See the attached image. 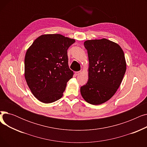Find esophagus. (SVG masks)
Returning a JSON list of instances; mask_svg holds the SVG:
<instances>
[{
  "label": "esophagus",
  "mask_w": 147,
  "mask_h": 147,
  "mask_svg": "<svg viewBox=\"0 0 147 147\" xmlns=\"http://www.w3.org/2000/svg\"><path fill=\"white\" fill-rule=\"evenodd\" d=\"M80 73H81V71H76L75 74L76 76H79L80 74Z\"/></svg>",
  "instance_id": "esophagus-1"
}]
</instances>
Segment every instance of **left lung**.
<instances>
[{"instance_id":"1","label":"left lung","mask_w":147,"mask_h":147,"mask_svg":"<svg viewBox=\"0 0 147 147\" xmlns=\"http://www.w3.org/2000/svg\"><path fill=\"white\" fill-rule=\"evenodd\" d=\"M89 58V79L80 88L85 101L93 105L105 102L115 94L126 70L120 46L106 38L84 42Z\"/></svg>"}]
</instances>
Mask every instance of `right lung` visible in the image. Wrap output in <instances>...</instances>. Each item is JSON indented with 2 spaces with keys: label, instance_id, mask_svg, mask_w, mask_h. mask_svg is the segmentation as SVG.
<instances>
[{
  "label": "right lung",
  "instance_id": "right-lung-1",
  "mask_svg": "<svg viewBox=\"0 0 147 147\" xmlns=\"http://www.w3.org/2000/svg\"><path fill=\"white\" fill-rule=\"evenodd\" d=\"M75 42L59 34H43L27 49L24 59V75L33 95L48 104L63 95L73 71L68 64L67 50Z\"/></svg>",
  "mask_w": 147,
  "mask_h": 147
}]
</instances>
